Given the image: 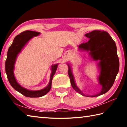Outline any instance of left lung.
<instances>
[{"mask_svg": "<svg viewBox=\"0 0 127 127\" xmlns=\"http://www.w3.org/2000/svg\"><path fill=\"white\" fill-rule=\"evenodd\" d=\"M85 36L90 40L87 42L79 45L78 50L87 51L90 58L94 61H98L97 66L100 73L97 80L98 84L101 86V91L92 95H85L77 86L70 64H67L68 73L73 89L77 92L87 97H97L105 94L110 89L119 72V61L117 46L110 35L104 31L94 30L85 34Z\"/></svg>", "mask_w": 127, "mask_h": 127, "instance_id": "left-lung-1", "label": "left lung"}]
</instances>
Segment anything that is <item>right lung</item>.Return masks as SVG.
Returning a JSON list of instances; mask_svg holds the SVG:
<instances>
[{
  "label": "right lung",
  "mask_w": 127,
  "mask_h": 127,
  "mask_svg": "<svg viewBox=\"0 0 127 127\" xmlns=\"http://www.w3.org/2000/svg\"><path fill=\"white\" fill-rule=\"evenodd\" d=\"M40 32L33 31H25L14 37L13 41L8 49L7 59L5 61V72L9 82L13 89L28 97H40L45 95L50 91L51 87L53 77L57 69L58 63L51 65L50 80L48 86L44 89L36 91L27 90L23 87L17 82L14 76V65L17 58L29 41L35 36L40 35Z\"/></svg>",
  "instance_id": "obj_1"
}]
</instances>
